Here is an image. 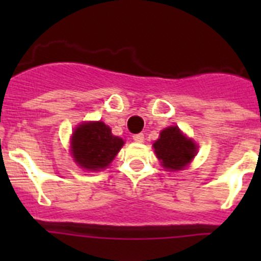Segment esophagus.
Instances as JSON below:
<instances>
[{
	"instance_id": "1",
	"label": "esophagus",
	"mask_w": 261,
	"mask_h": 261,
	"mask_svg": "<svg viewBox=\"0 0 261 261\" xmlns=\"http://www.w3.org/2000/svg\"><path fill=\"white\" fill-rule=\"evenodd\" d=\"M133 140L136 142H144L145 137H144V133H137V135H133Z\"/></svg>"
}]
</instances>
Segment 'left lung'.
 I'll return each instance as SVG.
<instances>
[{
	"instance_id": "1",
	"label": "left lung",
	"mask_w": 261,
	"mask_h": 261,
	"mask_svg": "<svg viewBox=\"0 0 261 261\" xmlns=\"http://www.w3.org/2000/svg\"><path fill=\"white\" fill-rule=\"evenodd\" d=\"M153 146L163 167L170 171L184 168L196 154V144L183 136L177 126L163 129Z\"/></svg>"
}]
</instances>
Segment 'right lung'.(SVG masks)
<instances>
[{
  "label": "right lung",
  "instance_id": "add662e5",
  "mask_svg": "<svg viewBox=\"0 0 261 261\" xmlns=\"http://www.w3.org/2000/svg\"><path fill=\"white\" fill-rule=\"evenodd\" d=\"M123 145V140L112 135L102 121L85 123L73 133L71 153L81 167L98 171L112 162Z\"/></svg>",
  "mask_w": 261,
  "mask_h": 261
}]
</instances>
